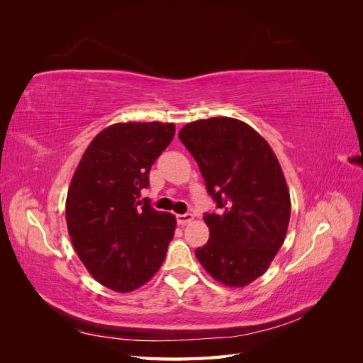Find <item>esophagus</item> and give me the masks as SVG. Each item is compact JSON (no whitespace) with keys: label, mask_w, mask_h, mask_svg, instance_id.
I'll use <instances>...</instances> for the list:
<instances>
[{"label":"esophagus","mask_w":363,"mask_h":363,"mask_svg":"<svg viewBox=\"0 0 363 363\" xmlns=\"http://www.w3.org/2000/svg\"><path fill=\"white\" fill-rule=\"evenodd\" d=\"M177 218V223L180 224V225H184V224H188V223H191L192 219H194V215L192 213H180V215H177L175 216Z\"/></svg>","instance_id":"34e87169"}]
</instances>
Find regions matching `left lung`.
<instances>
[{"label":"left lung","mask_w":363,"mask_h":363,"mask_svg":"<svg viewBox=\"0 0 363 363\" xmlns=\"http://www.w3.org/2000/svg\"><path fill=\"white\" fill-rule=\"evenodd\" d=\"M179 138L219 208L204 213L211 236L195 256L219 283L247 286L268 269L286 238L291 199L280 163L268 142L235 118L195 121Z\"/></svg>","instance_id":"8db88e82"}]
</instances>
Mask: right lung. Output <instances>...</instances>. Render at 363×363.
I'll use <instances>...</instances> for the list:
<instances>
[{
	"label": "right lung",
	"instance_id": "obj_1",
	"mask_svg": "<svg viewBox=\"0 0 363 363\" xmlns=\"http://www.w3.org/2000/svg\"><path fill=\"white\" fill-rule=\"evenodd\" d=\"M174 133L171 123L113 124L95 136L74 172L68 232L83 265L108 289H138L167 256L177 224L174 215L138 200Z\"/></svg>",
	"mask_w": 363,
	"mask_h": 363
}]
</instances>
